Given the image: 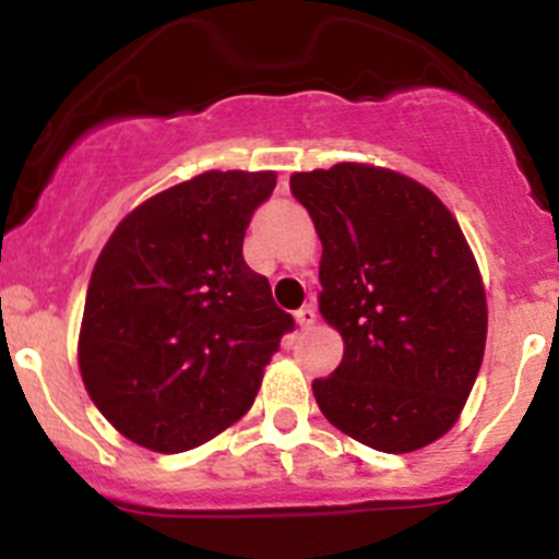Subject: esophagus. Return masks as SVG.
<instances>
[{"mask_svg":"<svg viewBox=\"0 0 559 559\" xmlns=\"http://www.w3.org/2000/svg\"><path fill=\"white\" fill-rule=\"evenodd\" d=\"M297 324H300V330H311L313 321H316V308L313 306H302L300 311L295 313Z\"/></svg>","mask_w":559,"mask_h":559,"instance_id":"34e87169","label":"esophagus"}]
</instances>
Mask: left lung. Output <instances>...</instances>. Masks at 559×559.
<instances>
[{"label": "left lung", "mask_w": 559, "mask_h": 559, "mask_svg": "<svg viewBox=\"0 0 559 559\" xmlns=\"http://www.w3.org/2000/svg\"><path fill=\"white\" fill-rule=\"evenodd\" d=\"M321 240L319 311L343 359L313 381L321 414L354 441L408 454L447 436L476 384L487 295L456 218L427 186L341 162L295 173Z\"/></svg>", "instance_id": "left-lung-1"}]
</instances>
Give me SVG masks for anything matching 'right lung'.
<instances>
[{"label":"right lung","mask_w":559,"mask_h":559,"mask_svg":"<svg viewBox=\"0 0 559 559\" xmlns=\"http://www.w3.org/2000/svg\"><path fill=\"white\" fill-rule=\"evenodd\" d=\"M273 189L275 173H202L134 207L99 253L78 365L94 405L138 447L189 452L233 427L295 330L243 259Z\"/></svg>","instance_id":"obj_1"}]
</instances>
